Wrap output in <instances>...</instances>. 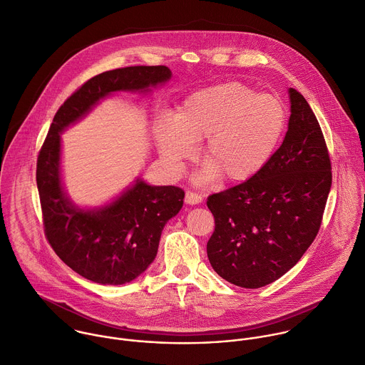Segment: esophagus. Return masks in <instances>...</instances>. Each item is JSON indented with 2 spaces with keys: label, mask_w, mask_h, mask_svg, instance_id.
I'll list each match as a JSON object with an SVG mask.
<instances>
[{
  "label": "esophagus",
  "mask_w": 365,
  "mask_h": 365,
  "mask_svg": "<svg viewBox=\"0 0 365 365\" xmlns=\"http://www.w3.org/2000/svg\"><path fill=\"white\" fill-rule=\"evenodd\" d=\"M185 202L187 205H199L202 202V195H199L196 192H192V190H187L185 193Z\"/></svg>",
  "instance_id": "esophagus-1"
}]
</instances>
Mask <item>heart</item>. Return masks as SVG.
Listing matches in <instances>:
<instances>
[{
	"instance_id": "b5f03b06",
	"label": "heart",
	"mask_w": 365,
	"mask_h": 365,
	"mask_svg": "<svg viewBox=\"0 0 365 365\" xmlns=\"http://www.w3.org/2000/svg\"><path fill=\"white\" fill-rule=\"evenodd\" d=\"M289 125V109L274 93L229 81L199 89L183 99L172 119H160L155 138L162 156L180 163L193 142L207 139L202 179L243 183L259 175L277 152Z\"/></svg>"
}]
</instances>
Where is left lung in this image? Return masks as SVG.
<instances>
[{
  "label": "left lung",
  "instance_id": "1",
  "mask_svg": "<svg viewBox=\"0 0 365 365\" xmlns=\"http://www.w3.org/2000/svg\"><path fill=\"white\" fill-rule=\"evenodd\" d=\"M289 93V130L269 165L207 197L215 217L209 262L222 279L245 289L270 284L297 264L320 230L331 187L319 120L299 91Z\"/></svg>",
  "mask_w": 365,
  "mask_h": 365
}]
</instances>
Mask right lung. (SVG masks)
<instances>
[{"mask_svg": "<svg viewBox=\"0 0 365 365\" xmlns=\"http://www.w3.org/2000/svg\"><path fill=\"white\" fill-rule=\"evenodd\" d=\"M170 76L168 66L158 65L126 66L91 78L56 110L39 150L36 186L46 240L66 266L93 283L118 286L142 274L156 257L165 225L182 209L185 192L138 179L112 203L79 209L62 187L59 133L112 92H148Z\"/></svg>", "mask_w": 365, "mask_h": 365, "instance_id": "add662e5", "label": "right lung"}]
</instances>
